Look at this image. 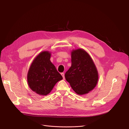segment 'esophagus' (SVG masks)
<instances>
[{
	"label": "esophagus",
	"mask_w": 129,
	"mask_h": 129,
	"mask_svg": "<svg viewBox=\"0 0 129 129\" xmlns=\"http://www.w3.org/2000/svg\"><path fill=\"white\" fill-rule=\"evenodd\" d=\"M61 74L62 76L63 77V80H64V79H65V77H64V74L63 73H61Z\"/></svg>",
	"instance_id": "obj_1"
}]
</instances>
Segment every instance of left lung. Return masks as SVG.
I'll return each mask as SVG.
<instances>
[{
    "label": "left lung",
    "instance_id": "obj_1",
    "mask_svg": "<svg viewBox=\"0 0 129 129\" xmlns=\"http://www.w3.org/2000/svg\"><path fill=\"white\" fill-rule=\"evenodd\" d=\"M72 65L65 74V78L78 95L87 94L98 82L99 73L90 55L82 48L71 52Z\"/></svg>",
    "mask_w": 129,
    "mask_h": 129
}]
</instances>
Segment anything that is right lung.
Masks as SVG:
<instances>
[{
    "label": "right lung",
    "mask_w": 129,
    "mask_h": 129,
    "mask_svg": "<svg viewBox=\"0 0 129 129\" xmlns=\"http://www.w3.org/2000/svg\"><path fill=\"white\" fill-rule=\"evenodd\" d=\"M51 52L42 51L34 58L27 75V83L30 89L37 94L46 96L56 83L63 79L50 58Z\"/></svg>",
    "instance_id": "1"
}]
</instances>
